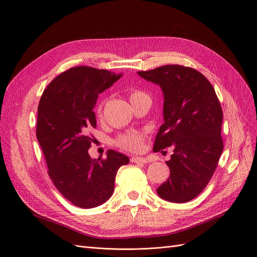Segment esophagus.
Here are the masks:
<instances>
[{
    "label": "esophagus",
    "mask_w": 257,
    "mask_h": 257,
    "mask_svg": "<svg viewBox=\"0 0 257 257\" xmlns=\"http://www.w3.org/2000/svg\"><path fill=\"white\" fill-rule=\"evenodd\" d=\"M131 162L134 163H146L147 159L144 157H132L131 158Z\"/></svg>",
    "instance_id": "esophagus-1"
}]
</instances>
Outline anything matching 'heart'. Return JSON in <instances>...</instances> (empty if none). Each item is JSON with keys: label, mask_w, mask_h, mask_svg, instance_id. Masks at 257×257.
<instances>
[{"label": "heart", "mask_w": 257, "mask_h": 257, "mask_svg": "<svg viewBox=\"0 0 257 257\" xmlns=\"http://www.w3.org/2000/svg\"><path fill=\"white\" fill-rule=\"evenodd\" d=\"M147 97L148 96L140 90H131L129 93V100L131 103L138 101L140 99H143V98H147ZM103 107H104L103 102L98 105V107H97L98 117H102ZM144 140H145V135L143 133L137 132V131L136 132H128V133L119 135L115 140V144L124 150L137 152L142 149Z\"/></svg>", "instance_id": "b5f03b06"}]
</instances>
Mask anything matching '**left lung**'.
Here are the masks:
<instances>
[{"instance_id":"8db88e82","label":"left lung","mask_w":257,"mask_h":257,"mask_svg":"<svg viewBox=\"0 0 257 257\" xmlns=\"http://www.w3.org/2000/svg\"><path fill=\"white\" fill-rule=\"evenodd\" d=\"M138 74L159 84L164 96V123L153 151L174 148L166 161L169 178L158 187L157 194L168 202L187 203L209 184L224 148L219 99L207 77L192 67L167 64Z\"/></svg>"}]
</instances>
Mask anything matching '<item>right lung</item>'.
Instances as JSON below:
<instances>
[{
  "label": "right lung",
  "mask_w": 257,
  "mask_h": 257,
  "mask_svg": "<svg viewBox=\"0 0 257 257\" xmlns=\"http://www.w3.org/2000/svg\"><path fill=\"white\" fill-rule=\"evenodd\" d=\"M122 76L91 66L71 67L44 90L38 105L36 136L48 176L60 194L76 207L102 205L114 192L120 166L128 156L109 149L107 158L92 159L88 150L96 128L94 108L99 94Z\"/></svg>",
  "instance_id": "add662e5"
}]
</instances>
